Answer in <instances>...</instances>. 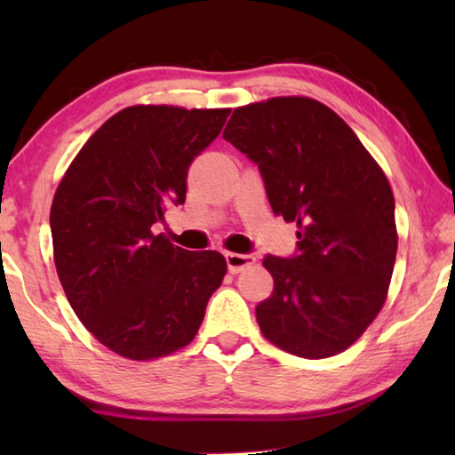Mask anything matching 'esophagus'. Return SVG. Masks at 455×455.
<instances>
[{
  "label": "esophagus",
  "mask_w": 455,
  "mask_h": 455,
  "mask_svg": "<svg viewBox=\"0 0 455 455\" xmlns=\"http://www.w3.org/2000/svg\"><path fill=\"white\" fill-rule=\"evenodd\" d=\"M227 265H228V271L236 275V273L244 271L246 267L255 265V257L241 255V252H227Z\"/></svg>",
  "instance_id": "1"
}]
</instances>
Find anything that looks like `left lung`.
Masks as SVG:
<instances>
[{"label": "left lung", "mask_w": 455, "mask_h": 455, "mask_svg": "<svg viewBox=\"0 0 455 455\" xmlns=\"http://www.w3.org/2000/svg\"><path fill=\"white\" fill-rule=\"evenodd\" d=\"M222 138L259 164L276 217L297 222L299 255L265 257L273 295L257 323L276 347L325 359L351 347L387 299L395 198L347 122L305 96L235 108Z\"/></svg>", "instance_id": "1"}]
</instances>
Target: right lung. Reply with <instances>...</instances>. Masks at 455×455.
Here are the masks:
<instances>
[{
	"label": "right lung",
	"mask_w": 455,
	"mask_h": 455,
	"mask_svg": "<svg viewBox=\"0 0 455 455\" xmlns=\"http://www.w3.org/2000/svg\"><path fill=\"white\" fill-rule=\"evenodd\" d=\"M230 108L128 106L68 166L50 211L53 263L74 313L118 355L152 361L196 337L227 275L217 251H184L160 233L187 198L188 168Z\"/></svg>",
	"instance_id": "right-lung-1"
}]
</instances>
